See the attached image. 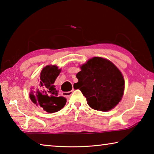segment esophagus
Wrapping results in <instances>:
<instances>
[{
  "label": "esophagus",
  "mask_w": 154,
  "mask_h": 154,
  "mask_svg": "<svg viewBox=\"0 0 154 154\" xmlns=\"http://www.w3.org/2000/svg\"><path fill=\"white\" fill-rule=\"evenodd\" d=\"M74 89H72V91H68V92H63L62 93V95H63L65 97H70L72 95V94H73V91H74Z\"/></svg>",
  "instance_id": "esophagus-1"
}]
</instances>
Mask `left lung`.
I'll return each mask as SVG.
<instances>
[{"instance_id":"left-lung-1","label":"left lung","mask_w":154,"mask_h":154,"mask_svg":"<svg viewBox=\"0 0 154 154\" xmlns=\"http://www.w3.org/2000/svg\"><path fill=\"white\" fill-rule=\"evenodd\" d=\"M80 68L81 70L76 74L80 86L78 89L87 98L91 108L106 112L119 104L124 93L125 80L112 62L95 57L80 65Z\"/></svg>"}]
</instances>
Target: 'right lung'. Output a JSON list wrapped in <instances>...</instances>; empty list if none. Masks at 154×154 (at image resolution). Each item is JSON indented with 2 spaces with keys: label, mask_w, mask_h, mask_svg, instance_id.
I'll return each mask as SVG.
<instances>
[{
  "label": "right lung",
  "mask_w": 154,
  "mask_h": 154,
  "mask_svg": "<svg viewBox=\"0 0 154 154\" xmlns=\"http://www.w3.org/2000/svg\"><path fill=\"white\" fill-rule=\"evenodd\" d=\"M60 72L56 65H46L40 73L37 87L31 88L29 97L32 102L47 112L59 111L66 104V99L60 96L54 84Z\"/></svg>",
  "instance_id": "1"
}]
</instances>
